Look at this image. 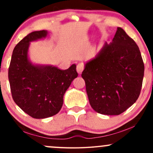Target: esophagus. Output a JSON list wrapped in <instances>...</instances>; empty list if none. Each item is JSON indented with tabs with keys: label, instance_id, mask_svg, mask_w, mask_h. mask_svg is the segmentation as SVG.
<instances>
[{
	"label": "esophagus",
	"instance_id": "34e87169",
	"mask_svg": "<svg viewBox=\"0 0 153 153\" xmlns=\"http://www.w3.org/2000/svg\"><path fill=\"white\" fill-rule=\"evenodd\" d=\"M76 69H77V71H78V73H79V74H80L84 69L83 64H82V63H79V64L77 65Z\"/></svg>",
	"mask_w": 153,
	"mask_h": 153
}]
</instances>
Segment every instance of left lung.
<instances>
[{
	"label": "left lung",
	"instance_id": "8db88e82",
	"mask_svg": "<svg viewBox=\"0 0 153 153\" xmlns=\"http://www.w3.org/2000/svg\"><path fill=\"white\" fill-rule=\"evenodd\" d=\"M145 66L140 49L122 28L111 42L85 65L82 78L93 109L105 115H119L137 100Z\"/></svg>",
	"mask_w": 153,
	"mask_h": 153
}]
</instances>
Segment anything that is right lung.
Returning a JSON list of instances; mask_svg holds the SVG:
<instances>
[{
    "label": "right lung",
    "instance_id": "right-lung-1",
    "mask_svg": "<svg viewBox=\"0 0 153 153\" xmlns=\"http://www.w3.org/2000/svg\"><path fill=\"white\" fill-rule=\"evenodd\" d=\"M47 30L33 31L15 47L8 68V80L13 101L34 119L57 114L63 104V96L78 77L76 65L60 70L57 67L34 65L29 60L30 42L47 36Z\"/></svg>",
    "mask_w": 153,
    "mask_h": 153
}]
</instances>
